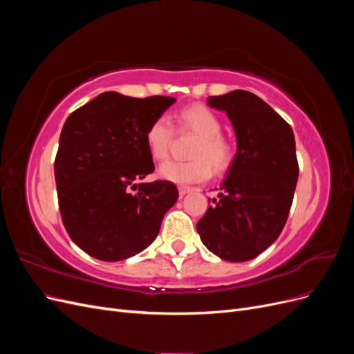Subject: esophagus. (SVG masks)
Returning <instances> with one entry per match:
<instances>
[{"label": "esophagus", "instance_id": "1", "mask_svg": "<svg viewBox=\"0 0 354 354\" xmlns=\"http://www.w3.org/2000/svg\"><path fill=\"white\" fill-rule=\"evenodd\" d=\"M194 190L192 187H189V186H178V194L181 195V196H185V195H187V194H190V192Z\"/></svg>", "mask_w": 354, "mask_h": 354}]
</instances>
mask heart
<instances>
[{"instance_id":"heart-1","label":"heart","mask_w":354,"mask_h":354,"mask_svg":"<svg viewBox=\"0 0 354 354\" xmlns=\"http://www.w3.org/2000/svg\"><path fill=\"white\" fill-rule=\"evenodd\" d=\"M181 130L198 134V140L190 149L189 160H167L159 167V176L177 185H192L211 177L212 168L217 173L226 171L233 160V147L221 133V121L216 112L203 104H190L177 116ZM173 142V127L165 116L153 120L145 131L147 152L153 159L162 160Z\"/></svg>"}]
</instances>
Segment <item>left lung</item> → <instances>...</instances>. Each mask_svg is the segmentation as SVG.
<instances>
[{
    "label": "left lung",
    "mask_w": 354,
    "mask_h": 354,
    "mask_svg": "<svg viewBox=\"0 0 354 354\" xmlns=\"http://www.w3.org/2000/svg\"><path fill=\"white\" fill-rule=\"evenodd\" d=\"M211 108L226 112L236 155L196 230L221 260L255 259L279 236L292 205L298 162L292 128L269 104L245 90L212 95Z\"/></svg>",
    "instance_id": "left-lung-1"
}]
</instances>
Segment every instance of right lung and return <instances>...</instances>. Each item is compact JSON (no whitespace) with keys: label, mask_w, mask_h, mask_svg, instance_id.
I'll use <instances>...</instances> for the list:
<instances>
[{"label":"right lung","mask_w":354,"mask_h":354,"mask_svg":"<svg viewBox=\"0 0 354 354\" xmlns=\"http://www.w3.org/2000/svg\"><path fill=\"white\" fill-rule=\"evenodd\" d=\"M174 102L106 91L63 125L55 160L62 221L93 259L121 261L142 252L176 203L178 190L171 181H142L155 169L146 128Z\"/></svg>","instance_id":"right-lung-1"}]
</instances>
